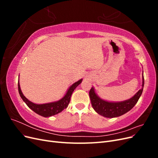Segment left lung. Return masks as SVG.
Wrapping results in <instances>:
<instances>
[{
	"label": "left lung",
	"instance_id": "1",
	"mask_svg": "<svg viewBox=\"0 0 158 158\" xmlns=\"http://www.w3.org/2000/svg\"><path fill=\"white\" fill-rule=\"evenodd\" d=\"M144 85V76H142V89L138 90V92L131 98L125 101L118 102H107L101 99L95 93L94 88L92 87L89 90V93L92 107L95 112L105 117L113 118L123 115L130 111L136 104L142 95Z\"/></svg>",
	"mask_w": 158,
	"mask_h": 158
}]
</instances>
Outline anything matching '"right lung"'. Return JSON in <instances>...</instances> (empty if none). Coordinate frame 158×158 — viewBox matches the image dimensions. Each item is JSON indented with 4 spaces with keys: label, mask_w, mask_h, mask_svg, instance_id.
<instances>
[{
    "label": "right lung",
    "mask_w": 158,
    "mask_h": 158,
    "mask_svg": "<svg viewBox=\"0 0 158 158\" xmlns=\"http://www.w3.org/2000/svg\"><path fill=\"white\" fill-rule=\"evenodd\" d=\"M82 81V79H80L78 82H76L72 85L68 89L67 92H66V94L64 95V96L60 100H59V101L47 103L36 104L30 102V100H28L22 92L19 81L18 84V92L19 94H20L21 98L23 99V101L26 103L27 106L29 107V108H30L32 111H33L37 114H40L41 116H43L44 117H48L58 114L60 113L62 111H63L64 109L67 108L70 103V98L72 94H73V92H74V90L76 89V88L80 84H81Z\"/></svg>",
    "instance_id": "1"
}]
</instances>
